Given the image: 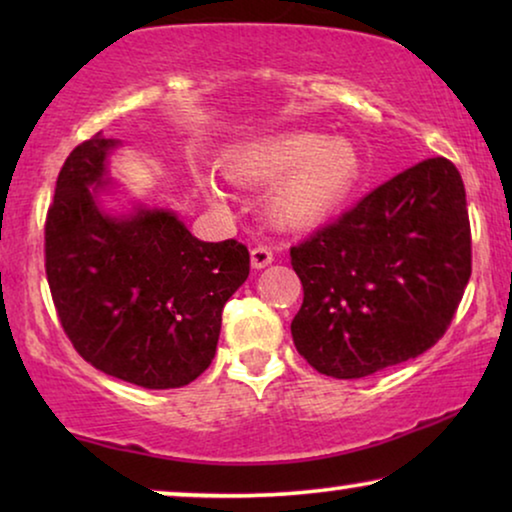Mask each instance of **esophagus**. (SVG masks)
<instances>
[{"label":"esophagus","mask_w":512,"mask_h":512,"mask_svg":"<svg viewBox=\"0 0 512 512\" xmlns=\"http://www.w3.org/2000/svg\"><path fill=\"white\" fill-rule=\"evenodd\" d=\"M270 263H272V251L268 247H254V249H251V268L261 270Z\"/></svg>","instance_id":"esophagus-1"}]
</instances>
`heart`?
I'll return each mask as SVG.
<instances>
[{
	"label": "heart",
	"instance_id": "obj_1",
	"mask_svg": "<svg viewBox=\"0 0 512 512\" xmlns=\"http://www.w3.org/2000/svg\"><path fill=\"white\" fill-rule=\"evenodd\" d=\"M223 177L235 186H272L268 216L277 228H317L354 198L363 181V156L347 139L319 132H286L235 149L223 163ZM198 184L221 205L223 193L212 179Z\"/></svg>",
	"mask_w": 512,
	"mask_h": 512
}]
</instances>
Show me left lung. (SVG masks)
I'll return each instance as SVG.
<instances>
[{
  "label": "left lung",
  "instance_id": "1",
  "mask_svg": "<svg viewBox=\"0 0 512 512\" xmlns=\"http://www.w3.org/2000/svg\"><path fill=\"white\" fill-rule=\"evenodd\" d=\"M291 265L303 282L293 345L321 375L356 380L424 354L471 277L459 170L447 158L408 167L291 247Z\"/></svg>",
  "mask_w": 512,
  "mask_h": 512
}]
</instances>
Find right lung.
<instances>
[{
	"mask_svg": "<svg viewBox=\"0 0 512 512\" xmlns=\"http://www.w3.org/2000/svg\"><path fill=\"white\" fill-rule=\"evenodd\" d=\"M116 139L97 132L69 153L46 214V277L76 352L144 389L205 373L221 312L249 277L242 242H202L167 209L114 216L100 207Z\"/></svg>",
	"mask_w": 512,
	"mask_h": 512,
	"instance_id": "1",
	"label": "right lung"
}]
</instances>
